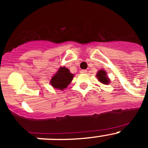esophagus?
<instances>
[{
    "label": "esophagus",
    "mask_w": 148,
    "mask_h": 148,
    "mask_svg": "<svg viewBox=\"0 0 148 148\" xmlns=\"http://www.w3.org/2000/svg\"><path fill=\"white\" fill-rule=\"evenodd\" d=\"M80 73H82V74H85V73H87V70H81Z\"/></svg>",
    "instance_id": "1"
}]
</instances>
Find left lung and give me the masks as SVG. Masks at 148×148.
Instances as JSON below:
<instances>
[{"label": "left lung", "instance_id": "obj_1", "mask_svg": "<svg viewBox=\"0 0 148 148\" xmlns=\"http://www.w3.org/2000/svg\"><path fill=\"white\" fill-rule=\"evenodd\" d=\"M96 77L99 79V81L103 84H108L110 82V79L107 77V73L103 70L99 71L98 74H96Z\"/></svg>", "mask_w": 148, "mask_h": 148}]
</instances>
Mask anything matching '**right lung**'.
Here are the masks:
<instances>
[{
	"mask_svg": "<svg viewBox=\"0 0 148 148\" xmlns=\"http://www.w3.org/2000/svg\"><path fill=\"white\" fill-rule=\"evenodd\" d=\"M72 74H71L69 70L66 67H60L58 71L57 74L52 77L50 81V84L55 88L60 90H63L66 88L68 85L71 83L73 79Z\"/></svg>",
	"mask_w": 148,
	"mask_h": 148,
	"instance_id": "1",
	"label": "right lung"
}]
</instances>
